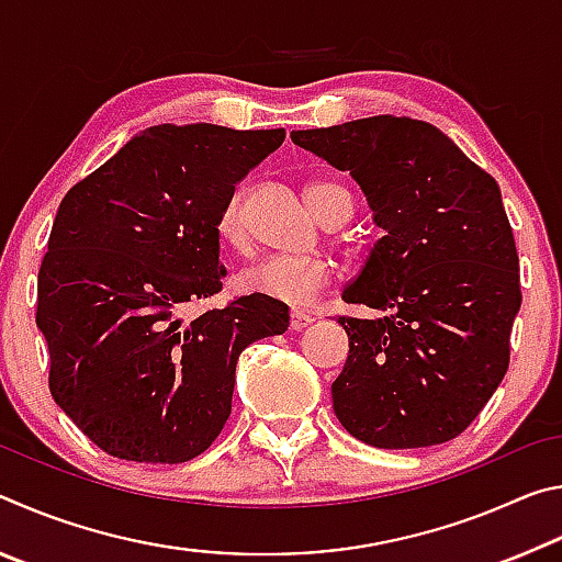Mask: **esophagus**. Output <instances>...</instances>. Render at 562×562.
Listing matches in <instances>:
<instances>
[{"mask_svg": "<svg viewBox=\"0 0 562 562\" xmlns=\"http://www.w3.org/2000/svg\"><path fill=\"white\" fill-rule=\"evenodd\" d=\"M317 317H312L310 312H302V310H294L292 315H290V329H294V331H302L304 327H310L312 322H315Z\"/></svg>", "mask_w": 562, "mask_h": 562, "instance_id": "esophagus-1", "label": "esophagus"}]
</instances>
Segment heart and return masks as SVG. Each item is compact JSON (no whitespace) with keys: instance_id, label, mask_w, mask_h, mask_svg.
Masks as SVG:
<instances>
[{"instance_id":"1","label":"heart","mask_w":562,"mask_h":562,"mask_svg":"<svg viewBox=\"0 0 562 562\" xmlns=\"http://www.w3.org/2000/svg\"><path fill=\"white\" fill-rule=\"evenodd\" d=\"M307 203L322 223L337 211L351 213V195L341 186L329 183V180H315V183L307 186ZM217 237L227 247H245L247 221L243 188L233 190L231 198L221 207V215H217ZM331 278H335V265L327 258H322V255H307V258L268 255V258L247 265L237 274V290L284 304H304L325 290Z\"/></svg>"}]
</instances>
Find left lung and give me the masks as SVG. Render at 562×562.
Instances as JSON below:
<instances>
[{
	"mask_svg": "<svg viewBox=\"0 0 562 562\" xmlns=\"http://www.w3.org/2000/svg\"><path fill=\"white\" fill-rule=\"evenodd\" d=\"M290 138L349 170L384 231L341 294L382 317H339L349 357L331 384L337 418L376 449L456 439L508 372L522 300L498 183L439 128L406 116Z\"/></svg>",
	"mask_w": 562,
	"mask_h": 562,
	"instance_id": "obj_1",
	"label": "left lung"
}]
</instances>
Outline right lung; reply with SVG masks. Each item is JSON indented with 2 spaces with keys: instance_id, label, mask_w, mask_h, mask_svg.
Returning a JSON list of instances; mask_svg holds the SVG:
<instances>
[{
  "instance_id": "right-lung-1",
  "label": "right lung",
  "mask_w": 562,
  "mask_h": 562,
  "mask_svg": "<svg viewBox=\"0 0 562 562\" xmlns=\"http://www.w3.org/2000/svg\"><path fill=\"white\" fill-rule=\"evenodd\" d=\"M284 128L160 123L64 195L36 284L49 392L113 459L183 463L231 416L240 351L290 325L288 304L223 290L217 215Z\"/></svg>"
}]
</instances>
